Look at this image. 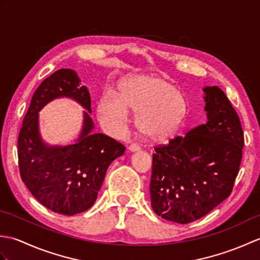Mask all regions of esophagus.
Masks as SVG:
<instances>
[{"label": "esophagus", "instance_id": "34e87169", "mask_svg": "<svg viewBox=\"0 0 260 260\" xmlns=\"http://www.w3.org/2000/svg\"><path fill=\"white\" fill-rule=\"evenodd\" d=\"M128 150H129V152H137L141 150V146L139 144H136V143H133V144H131L128 146Z\"/></svg>", "mask_w": 260, "mask_h": 260}]
</instances>
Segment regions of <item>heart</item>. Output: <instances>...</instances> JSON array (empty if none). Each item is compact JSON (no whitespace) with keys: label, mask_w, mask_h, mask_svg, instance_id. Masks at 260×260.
Here are the masks:
<instances>
[{"label":"heart","mask_w":260,"mask_h":260,"mask_svg":"<svg viewBox=\"0 0 260 260\" xmlns=\"http://www.w3.org/2000/svg\"><path fill=\"white\" fill-rule=\"evenodd\" d=\"M128 108L136 113V126L151 141L168 139L179 128L187 113L185 97L161 77L137 76L123 82L119 96L105 91L98 102V116L106 128L123 133Z\"/></svg>","instance_id":"b5f03b06"}]
</instances>
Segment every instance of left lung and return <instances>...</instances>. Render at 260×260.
<instances>
[{
	"mask_svg": "<svg viewBox=\"0 0 260 260\" xmlns=\"http://www.w3.org/2000/svg\"><path fill=\"white\" fill-rule=\"evenodd\" d=\"M203 91L207 123L154 147L152 208L182 224L204 217L230 196L245 144L239 116L225 93L217 86Z\"/></svg>",
	"mask_w": 260,
	"mask_h": 260,
	"instance_id": "obj_1",
	"label": "left lung"
}]
</instances>
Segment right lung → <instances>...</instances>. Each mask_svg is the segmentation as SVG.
I'll list each match as a JSON object with an SVG mask.
<instances>
[{"label": "right lung", "mask_w": 260, "mask_h": 260, "mask_svg": "<svg viewBox=\"0 0 260 260\" xmlns=\"http://www.w3.org/2000/svg\"><path fill=\"white\" fill-rule=\"evenodd\" d=\"M75 70L59 69L43 80L31 99L18 139L21 179L37 200L64 215L84 212L95 203L108 167L125 146L112 137L92 133L84 112L79 139L68 146H50L39 132V112L54 98L69 97L91 112L90 95Z\"/></svg>", "instance_id": "obj_1"}]
</instances>
